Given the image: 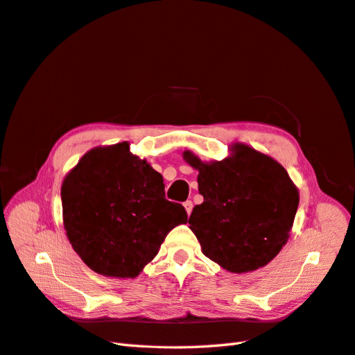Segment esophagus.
<instances>
[{
    "mask_svg": "<svg viewBox=\"0 0 355 355\" xmlns=\"http://www.w3.org/2000/svg\"><path fill=\"white\" fill-rule=\"evenodd\" d=\"M183 207H185V209H187V212H188V216H191L192 208H193V204H192V201H187V202H183Z\"/></svg>",
    "mask_w": 355,
    "mask_h": 355,
    "instance_id": "1",
    "label": "esophagus"
}]
</instances>
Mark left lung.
Listing matches in <instances>:
<instances>
[{
	"label": "left lung",
	"instance_id": "left-lung-1",
	"mask_svg": "<svg viewBox=\"0 0 355 355\" xmlns=\"http://www.w3.org/2000/svg\"><path fill=\"white\" fill-rule=\"evenodd\" d=\"M232 150L233 157L209 164L191 151L183 157L200 170L204 196L189 217L191 230L207 258L242 274L265 266L287 243L299 191L274 159L245 144Z\"/></svg>",
	"mask_w": 355,
	"mask_h": 355
}]
</instances>
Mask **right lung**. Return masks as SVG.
Instances as JSON below:
<instances>
[{"mask_svg": "<svg viewBox=\"0 0 355 355\" xmlns=\"http://www.w3.org/2000/svg\"><path fill=\"white\" fill-rule=\"evenodd\" d=\"M61 200L69 243L106 277H137L167 233L188 221L182 204L166 200L163 176L128 143L84 154L64 179Z\"/></svg>", "mask_w": 355, "mask_h": 355, "instance_id": "obj_1", "label": "right lung"}]
</instances>
